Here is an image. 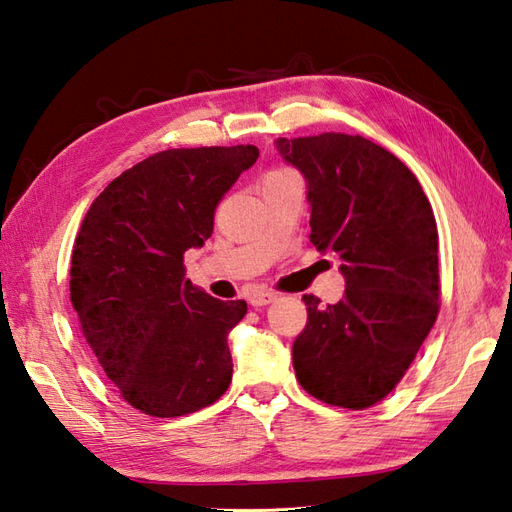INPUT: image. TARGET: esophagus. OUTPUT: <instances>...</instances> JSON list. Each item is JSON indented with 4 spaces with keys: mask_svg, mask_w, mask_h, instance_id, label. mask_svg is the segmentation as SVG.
<instances>
[{
    "mask_svg": "<svg viewBox=\"0 0 512 512\" xmlns=\"http://www.w3.org/2000/svg\"><path fill=\"white\" fill-rule=\"evenodd\" d=\"M274 300H278V295L274 291H254L249 295V304L252 306H267Z\"/></svg>",
    "mask_w": 512,
    "mask_h": 512,
    "instance_id": "esophagus-1",
    "label": "esophagus"
}]
</instances>
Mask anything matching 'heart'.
<instances>
[{"mask_svg": "<svg viewBox=\"0 0 512 512\" xmlns=\"http://www.w3.org/2000/svg\"><path fill=\"white\" fill-rule=\"evenodd\" d=\"M271 175H278V173H271Z\"/></svg>", "mask_w": 512, "mask_h": 512, "instance_id": "heart-1", "label": "heart"}]
</instances>
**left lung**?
<instances>
[{"mask_svg": "<svg viewBox=\"0 0 512 512\" xmlns=\"http://www.w3.org/2000/svg\"><path fill=\"white\" fill-rule=\"evenodd\" d=\"M306 181L311 243L335 254L346 291L320 306L293 344L302 388L328 405L363 410L392 392L438 315V227L418 179L361 135L278 138Z\"/></svg>", "mask_w": 512, "mask_h": 512, "instance_id": "8db88e82", "label": "left lung"}]
</instances>
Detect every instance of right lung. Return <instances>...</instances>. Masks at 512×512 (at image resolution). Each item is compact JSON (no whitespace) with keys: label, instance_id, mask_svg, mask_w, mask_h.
I'll return each instance as SVG.
<instances>
[{"label":"right lung","instance_id":"1","mask_svg":"<svg viewBox=\"0 0 512 512\" xmlns=\"http://www.w3.org/2000/svg\"><path fill=\"white\" fill-rule=\"evenodd\" d=\"M256 160L252 144L155 153L113 179L85 214L72 304L102 370L135 410L184 416L232 381L227 337L247 304L192 285L184 254L212 236L214 208Z\"/></svg>","mask_w":512,"mask_h":512}]
</instances>
